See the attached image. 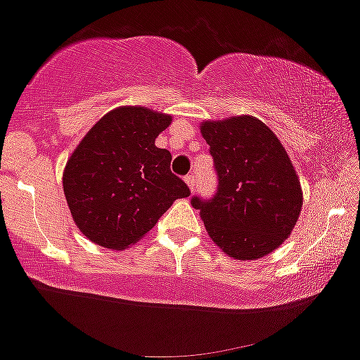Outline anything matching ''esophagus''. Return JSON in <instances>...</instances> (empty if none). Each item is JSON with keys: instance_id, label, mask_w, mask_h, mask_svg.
Returning a JSON list of instances; mask_svg holds the SVG:
<instances>
[{"instance_id": "1", "label": "esophagus", "mask_w": 360, "mask_h": 360, "mask_svg": "<svg viewBox=\"0 0 360 360\" xmlns=\"http://www.w3.org/2000/svg\"><path fill=\"white\" fill-rule=\"evenodd\" d=\"M184 181H186V184L189 186V189H191V191H195V186H196L195 176H193V174H189V176L184 177Z\"/></svg>"}]
</instances>
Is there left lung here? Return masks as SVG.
Segmentation results:
<instances>
[{
  "label": "left lung",
  "mask_w": 360,
  "mask_h": 360,
  "mask_svg": "<svg viewBox=\"0 0 360 360\" xmlns=\"http://www.w3.org/2000/svg\"><path fill=\"white\" fill-rule=\"evenodd\" d=\"M217 172L212 198L193 196L217 246L234 259H256L278 248L294 229L302 189L275 133L252 116L205 121Z\"/></svg>",
  "instance_id": "left-lung-1"
}]
</instances>
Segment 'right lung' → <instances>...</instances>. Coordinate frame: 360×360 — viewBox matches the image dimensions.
<instances>
[{
    "instance_id": "obj_1",
    "label": "right lung",
    "mask_w": 360,
    "mask_h": 360,
    "mask_svg": "<svg viewBox=\"0 0 360 360\" xmlns=\"http://www.w3.org/2000/svg\"><path fill=\"white\" fill-rule=\"evenodd\" d=\"M171 121L145 108L114 109L71 153L63 188L75 224L92 243L124 250L174 200L189 196L188 184L171 171V152L155 147Z\"/></svg>"
}]
</instances>
